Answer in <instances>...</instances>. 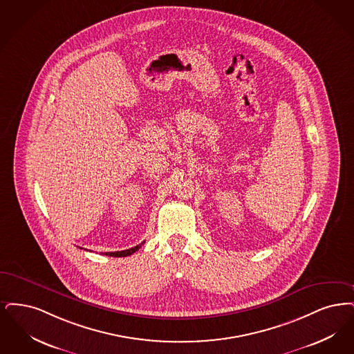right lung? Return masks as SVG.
I'll list each match as a JSON object with an SVG mask.
<instances>
[{
    "instance_id": "add662e5",
    "label": "right lung",
    "mask_w": 354,
    "mask_h": 354,
    "mask_svg": "<svg viewBox=\"0 0 354 354\" xmlns=\"http://www.w3.org/2000/svg\"><path fill=\"white\" fill-rule=\"evenodd\" d=\"M145 243V242H142ZM141 243V245H142ZM141 245H138L136 247H132V248H128V250H123V251H115V252H104V255L108 257H116V258H120V257H128V255H132L133 252H136L138 248L141 247Z\"/></svg>"
}]
</instances>
